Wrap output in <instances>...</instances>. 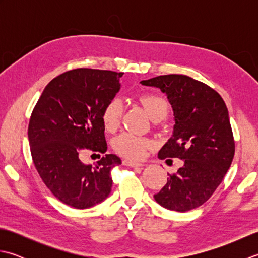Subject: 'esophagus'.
<instances>
[{
	"label": "esophagus",
	"mask_w": 258,
	"mask_h": 258,
	"mask_svg": "<svg viewBox=\"0 0 258 258\" xmlns=\"http://www.w3.org/2000/svg\"><path fill=\"white\" fill-rule=\"evenodd\" d=\"M123 164H124V165L132 166V167H143L144 166V164L138 163V162H133V161H128V160L123 161Z\"/></svg>",
	"instance_id": "1"
}]
</instances>
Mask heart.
Masks as SVG:
<instances>
[{
	"label": "heart",
	"mask_w": 258,
	"mask_h": 258,
	"mask_svg": "<svg viewBox=\"0 0 258 258\" xmlns=\"http://www.w3.org/2000/svg\"><path fill=\"white\" fill-rule=\"evenodd\" d=\"M149 116L154 120L158 117H165L167 114V103L163 97L155 94H144L140 97ZM123 112V102L118 97H114L103 109L102 119L107 131H115L119 125L120 116ZM151 146L150 141L141 136L131 133L119 135L114 142V149L119 155L127 157L130 160H140L143 157L145 151Z\"/></svg>",
	"instance_id": "1"
}]
</instances>
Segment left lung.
<instances>
[{
    "instance_id": "8db88e82",
    "label": "left lung",
    "mask_w": 258,
    "mask_h": 258,
    "mask_svg": "<svg viewBox=\"0 0 258 258\" xmlns=\"http://www.w3.org/2000/svg\"><path fill=\"white\" fill-rule=\"evenodd\" d=\"M141 83L161 90L173 109V133L158 157L184 162L154 199L169 211L193 210L210 199L233 161L235 143L225 102L212 87L186 75H161Z\"/></svg>"
}]
</instances>
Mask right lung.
<instances>
[{"instance_id":"1","label":"right lung","mask_w":258,"mask_h":258,"mask_svg":"<svg viewBox=\"0 0 258 258\" xmlns=\"http://www.w3.org/2000/svg\"><path fill=\"white\" fill-rule=\"evenodd\" d=\"M123 74L69 71L45 86L33 109L27 131L33 162L47 188L69 206L84 210L111 194V171L120 158L106 154L93 167L79 155L85 149L106 153L102 114L120 90Z\"/></svg>"}]
</instances>
